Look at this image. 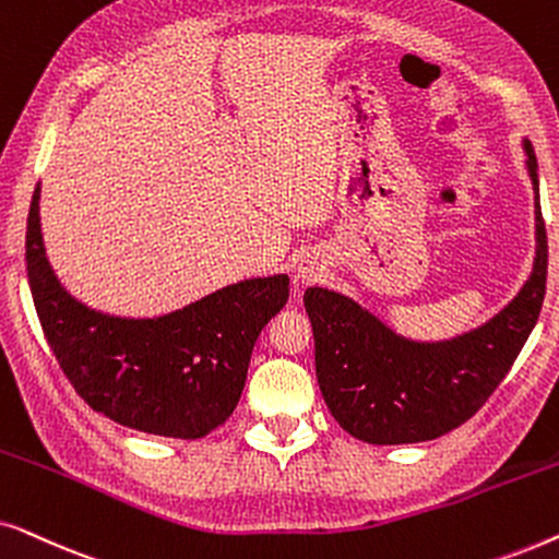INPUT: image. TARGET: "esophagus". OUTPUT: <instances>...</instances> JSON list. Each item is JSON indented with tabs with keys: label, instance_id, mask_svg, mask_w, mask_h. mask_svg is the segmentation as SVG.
<instances>
[{
	"label": "esophagus",
	"instance_id": "34e87169",
	"mask_svg": "<svg viewBox=\"0 0 559 559\" xmlns=\"http://www.w3.org/2000/svg\"><path fill=\"white\" fill-rule=\"evenodd\" d=\"M318 272H320V266L312 262V259L308 257V259H302L300 262V266H297V274H300L302 280H312V277H318Z\"/></svg>",
	"mask_w": 559,
	"mask_h": 559
}]
</instances>
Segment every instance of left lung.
<instances>
[{
    "mask_svg": "<svg viewBox=\"0 0 559 559\" xmlns=\"http://www.w3.org/2000/svg\"><path fill=\"white\" fill-rule=\"evenodd\" d=\"M534 186L537 257L519 295L476 331L450 341H412L350 297L305 289L320 392L343 430L371 445L435 440L476 415L507 377L547 287V231L539 209L537 157L524 140Z\"/></svg>",
    "mask_w": 559,
    "mask_h": 559,
    "instance_id": "8db88e82",
    "label": "left lung"
}]
</instances>
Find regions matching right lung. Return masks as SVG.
<instances>
[{
    "instance_id": "obj_1",
    "label": "right lung",
    "mask_w": 559,
    "mask_h": 559,
    "mask_svg": "<svg viewBox=\"0 0 559 559\" xmlns=\"http://www.w3.org/2000/svg\"><path fill=\"white\" fill-rule=\"evenodd\" d=\"M37 318L81 400L114 423L163 438L198 440L239 404L251 348L285 308L287 274L236 282L159 318L91 310L60 285L45 257L40 186L25 241Z\"/></svg>"
}]
</instances>
